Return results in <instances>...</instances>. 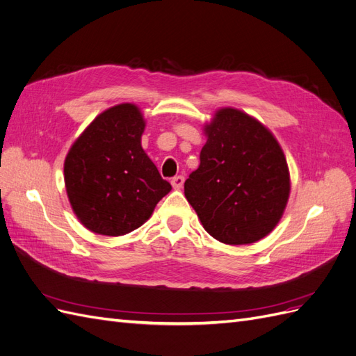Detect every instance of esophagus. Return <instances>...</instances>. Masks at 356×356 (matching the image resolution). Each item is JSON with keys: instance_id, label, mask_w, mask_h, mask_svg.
Listing matches in <instances>:
<instances>
[{"instance_id": "34e87169", "label": "esophagus", "mask_w": 356, "mask_h": 356, "mask_svg": "<svg viewBox=\"0 0 356 356\" xmlns=\"http://www.w3.org/2000/svg\"><path fill=\"white\" fill-rule=\"evenodd\" d=\"M170 184H172V187H174L175 190H181L182 184H184V177H181V175L174 177V178H172V181H170Z\"/></svg>"}]
</instances>
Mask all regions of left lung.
I'll return each instance as SVG.
<instances>
[{
  "label": "left lung",
  "instance_id": "8db88e82",
  "mask_svg": "<svg viewBox=\"0 0 356 356\" xmlns=\"http://www.w3.org/2000/svg\"><path fill=\"white\" fill-rule=\"evenodd\" d=\"M200 165L184 195L213 239L227 245L260 241L281 221L291 179L277 139L252 115L225 106L203 126Z\"/></svg>",
  "mask_w": 356,
  "mask_h": 356
}]
</instances>
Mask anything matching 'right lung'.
I'll list each match as a JSON object with an SVG mask.
<instances>
[{
	"label": "right lung",
	"instance_id": "1",
	"mask_svg": "<svg viewBox=\"0 0 356 356\" xmlns=\"http://www.w3.org/2000/svg\"><path fill=\"white\" fill-rule=\"evenodd\" d=\"M144 129L138 105L118 104L96 115L71 145L63 178L75 217L88 230L131 233L172 190L144 152Z\"/></svg>",
	"mask_w": 356,
	"mask_h": 356
}]
</instances>
